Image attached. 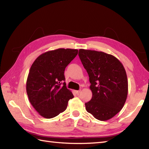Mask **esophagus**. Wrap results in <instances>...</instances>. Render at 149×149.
<instances>
[{
    "instance_id": "obj_1",
    "label": "esophagus",
    "mask_w": 149,
    "mask_h": 149,
    "mask_svg": "<svg viewBox=\"0 0 149 149\" xmlns=\"http://www.w3.org/2000/svg\"><path fill=\"white\" fill-rule=\"evenodd\" d=\"M80 91H81V90H74V92L76 93V94H79L80 93Z\"/></svg>"
}]
</instances>
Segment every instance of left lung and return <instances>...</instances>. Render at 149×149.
<instances>
[{"label": "left lung", "instance_id": "8db88e82", "mask_svg": "<svg viewBox=\"0 0 149 149\" xmlns=\"http://www.w3.org/2000/svg\"><path fill=\"white\" fill-rule=\"evenodd\" d=\"M79 56L86 70L92 97L86 109L96 119L106 121L120 111L127 99L128 81L122 63L111 54L79 49Z\"/></svg>", "mask_w": 149, "mask_h": 149}]
</instances>
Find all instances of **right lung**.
Here are the masks:
<instances>
[{"label":"right lung","instance_id":"obj_1","mask_svg":"<svg viewBox=\"0 0 149 149\" xmlns=\"http://www.w3.org/2000/svg\"><path fill=\"white\" fill-rule=\"evenodd\" d=\"M78 50L58 49L43 53L31 65L26 82L29 102L40 115L46 118L65 111L74 95L67 89L64 72L77 55Z\"/></svg>","mask_w":149,"mask_h":149}]
</instances>
